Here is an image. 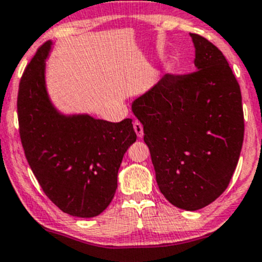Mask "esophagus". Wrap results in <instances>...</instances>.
<instances>
[{
  "label": "esophagus",
  "instance_id": "34e87169",
  "mask_svg": "<svg viewBox=\"0 0 262 262\" xmlns=\"http://www.w3.org/2000/svg\"><path fill=\"white\" fill-rule=\"evenodd\" d=\"M134 130H135V132H136L137 137H140V139H141V137L144 136V127H142V125L139 122V121H135L134 122Z\"/></svg>",
  "mask_w": 262,
  "mask_h": 262
}]
</instances>
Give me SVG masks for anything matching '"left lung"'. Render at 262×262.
<instances>
[{
	"label": "left lung",
	"instance_id": "left-lung-1",
	"mask_svg": "<svg viewBox=\"0 0 262 262\" xmlns=\"http://www.w3.org/2000/svg\"><path fill=\"white\" fill-rule=\"evenodd\" d=\"M195 72L166 74L132 103L144 126L159 189L196 211L227 189L244 142L239 84L222 51L190 34Z\"/></svg>",
	"mask_w": 262,
	"mask_h": 262
}]
</instances>
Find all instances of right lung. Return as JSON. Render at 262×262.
Returning a JSON list of instances; mask_svg holds the SVG:
<instances>
[{
  "label": "right lung",
  "instance_id": "right-lung-1",
  "mask_svg": "<svg viewBox=\"0 0 262 262\" xmlns=\"http://www.w3.org/2000/svg\"><path fill=\"white\" fill-rule=\"evenodd\" d=\"M44 42L18 85V131L25 156L48 198L64 213L91 218L111 203L122 158L136 141L131 118L113 123L88 115L63 116L45 88Z\"/></svg>",
  "mask_w": 262,
  "mask_h": 262
}]
</instances>
